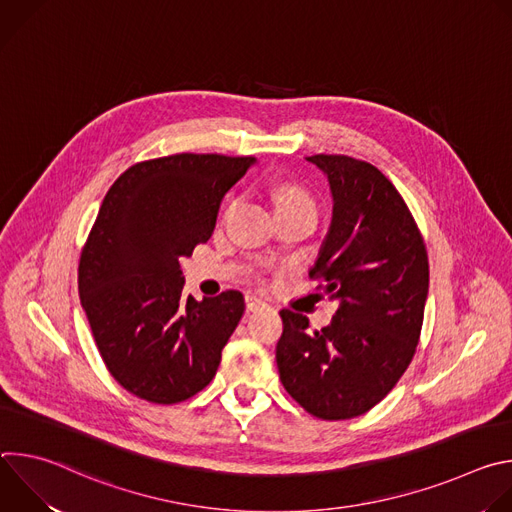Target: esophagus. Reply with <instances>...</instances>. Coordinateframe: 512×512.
Segmentation results:
<instances>
[{
  "mask_svg": "<svg viewBox=\"0 0 512 512\" xmlns=\"http://www.w3.org/2000/svg\"><path fill=\"white\" fill-rule=\"evenodd\" d=\"M267 304L261 300V298H257V296H245V308L249 310V312H255V310H261V308H265Z\"/></svg>",
  "mask_w": 512,
  "mask_h": 512,
  "instance_id": "esophagus-1",
  "label": "esophagus"
}]
</instances>
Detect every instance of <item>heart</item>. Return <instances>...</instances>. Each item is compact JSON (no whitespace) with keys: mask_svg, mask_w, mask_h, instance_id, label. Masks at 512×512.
Wrapping results in <instances>:
<instances>
[{"mask_svg":"<svg viewBox=\"0 0 512 512\" xmlns=\"http://www.w3.org/2000/svg\"><path fill=\"white\" fill-rule=\"evenodd\" d=\"M273 200H275L277 212L302 208V206H316L314 198L302 186H298L294 182H279L273 188Z\"/></svg>","mask_w":512,"mask_h":512,"instance_id":"heart-1","label":"heart"}]
</instances>
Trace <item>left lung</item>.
I'll return each mask as SVG.
<instances>
[{"instance_id":"1","label":"left lung","mask_w":512,"mask_h":512,"mask_svg":"<svg viewBox=\"0 0 512 512\" xmlns=\"http://www.w3.org/2000/svg\"><path fill=\"white\" fill-rule=\"evenodd\" d=\"M330 182L334 214L310 271L338 302L332 324L310 330L304 314L281 310L279 379L318 419L338 421L381 403L413 360L429 287L421 231L403 196L373 164L310 156Z\"/></svg>"}]
</instances>
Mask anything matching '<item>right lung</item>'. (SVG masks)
Here are the masks:
<instances>
[{"instance_id":"right-lung-1","label":"right lung","mask_w":512,"mask_h":512,"mask_svg":"<svg viewBox=\"0 0 512 512\" xmlns=\"http://www.w3.org/2000/svg\"><path fill=\"white\" fill-rule=\"evenodd\" d=\"M253 156L174 154L137 162L109 188L79 261V296L111 377L172 405L216 375L243 310L241 291L184 294L182 257L206 243Z\"/></svg>"}]
</instances>
